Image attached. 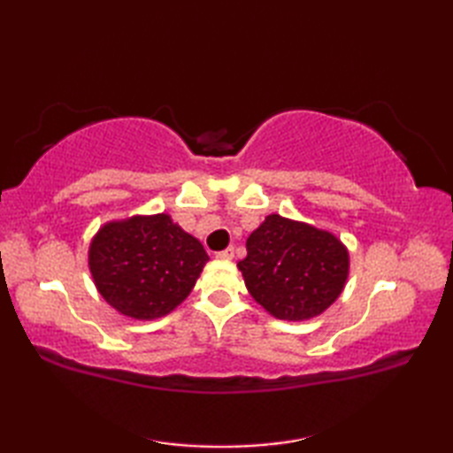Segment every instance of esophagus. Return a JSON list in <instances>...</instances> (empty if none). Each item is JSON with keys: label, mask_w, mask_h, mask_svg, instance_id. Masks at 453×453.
I'll list each match as a JSON object with an SVG mask.
<instances>
[{"label": "esophagus", "mask_w": 453, "mask_h": 453, "mask_svg": "<svg viewBox=\"0 0 453 453\" xmlns=\"http://www.w3.org/2000/svg\"><path fill=\"white\" fill-rule=\"evenodd\" d=\"M216 257H218V258H221V261H234V258H235V249H234V247H227L226 251L218 253Z\"/></svg>", "instance_id": "esophagus-1"}]
</instances>
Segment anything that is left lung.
I'll return each instance as SVG.
<instances>
[{"instance_id":"8db88e82","label":"left lung","mask_w":453,"mask_h":453,"mask_svg":"<svg viewBox=\"0 0 453 453\" xmlns=\"http://www.w3.org/2000/svg\"><path fill=\"white\" fill-rule=\"evenodd\" d=\"M253 300L276 319L307 321L339 300L350 253L329 229L268 214L237 263Z\"/></svg>"}]
</instances>
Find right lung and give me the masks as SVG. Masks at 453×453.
<instances>
[{
    "label": "right lung",
    "instance_id": "obj_1",
    "mask_svg": "<svg viewBox=\"0 0 453 453\" xmlns=\"http://www.w3.org/2000/svg\"><path fill=\"white\" fill-rule=\"evenodd\" d=\"M208 261L198 239L169 214L104 221L88 249L89 273L103 300L138 321L175 311Z\"/></svg>",
    "mask_w": 453,
    "mask_h": 453
}]
</instances>
